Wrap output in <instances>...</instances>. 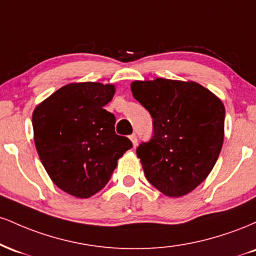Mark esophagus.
<instances>
[{
	"label": "esophagus",
	"mask_w": 256,
	"mask_h": 256,
	"mask_svg": "<svg viewBox=\"0 0 256 256\" xmlns=\"http://www.w3.org/2000/svg\"><path fill=\"white\" fill-rule=\"evenodd\" d=\"M130 140H131V142H132V144H134V146H137V136H136V134H132L131 136H130Z\"/></svg>",
	"instance_id": "obj_1"
}]
</instances>
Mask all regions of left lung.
Listing matches in <instances>:
<instances>
[{"mask_svg": "<svg viewBox=\"0 0 256 256\" xmlns=\"http://www.w3.org/2000/svg\"><path fill=\"white\" fill-rule=\"evenodd\" d=\"M152 118V137L137 148L146 178L168 198L192 192L216 165L224 142L222 100L195 82L156 78L131 83Z\"/></svg>", "mask_w": 256, "mask_h": 256, "instance_id": "obj_1", "label": "left lung"}]
</instances>
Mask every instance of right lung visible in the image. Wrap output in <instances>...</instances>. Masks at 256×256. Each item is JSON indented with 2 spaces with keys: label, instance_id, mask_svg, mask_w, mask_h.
I'll return each mask as SVG.
<instances>
[{
  "label": "right lung",
  "instance_id": "right-lung-1",
  "mask_svg": "<svg viewBox=\"0 0 256 256\" xmlns=\"http://www.w3.org/2000/svg\"><path fill=\"white\" fill-rule=\"evenodd\" d=\"M113 84H67L34 108V140L44 168L70 195L88 198L104 189L119 158L132 148L114 131L116 116L104 110Z\"/></svg>",
  "mask_w": 256,
  "mask_h": 256
}]
</instances>
